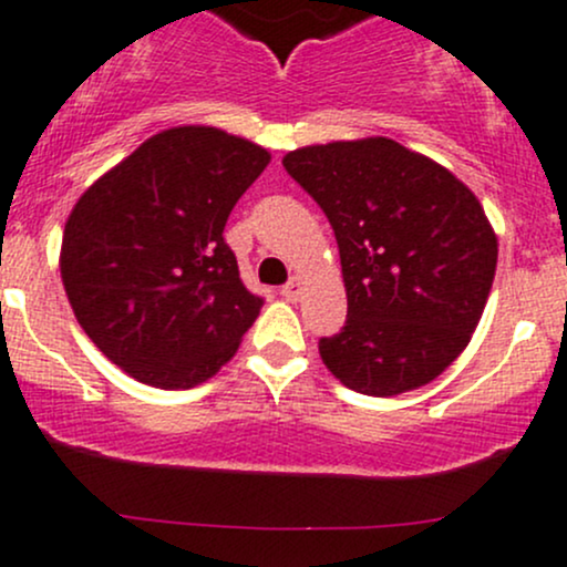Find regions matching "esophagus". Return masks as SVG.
I'll return each mask as SVG.
<instances>
[{
    "instance_id": "1",
    "label": "esophagus",
    "mask_w": 567,
    "mask_h": 567,
    "mask_svg": "<svg viewBox=\"0 0 567 567\" xmlns=\"http://www.w3.org/2000/svg\"><path fill=\"white\" fill-rule=\"evenodd\" d=\"M301 290H303V282H301L299 277H293L288 285H282V290H279V293H282L288 301H299L301 299Z\"/></svg>"
}]
</instances>
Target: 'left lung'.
<instances>
[{
    "mask_svg": "<svg viewBox=\"0 0 567 567\" xmlns=\"http://www.w3.org/2000/svg\"><path fill=\"white\" fill-rule=\"evenodd\" d=\"M282 165L337 236L348 320L320 339L329 372L367 396L432 383L470 344L494 282L497 236L481 200L383 135L296 148Z\"/></svg>",
    "mask_w": 567,
    "mask_h": 567,
    "instance_id": "obj_1",
    "label": "left lung"
}]
</instances>
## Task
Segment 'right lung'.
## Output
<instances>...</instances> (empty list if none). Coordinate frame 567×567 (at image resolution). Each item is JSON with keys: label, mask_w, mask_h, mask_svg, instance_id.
Returning <instances> with one entry per match:
<instances>
[{"label": "right lung", "mask_w": 567, "mask_h": 567, "mask_svg": "<svg viewBox=\"0 0 567 567\" xmlns=\"http://www.w3.org/2000/svg\"><path fill=\"white\" fill-rule=\"evenodd\" d=\"M271 163L258 143L184 124L143 141L64 223V293L105 359L154 389H195L236 355L264 299L223 230Z\"/></svg>", "instance_id": "add662e5"}]
</instances>
